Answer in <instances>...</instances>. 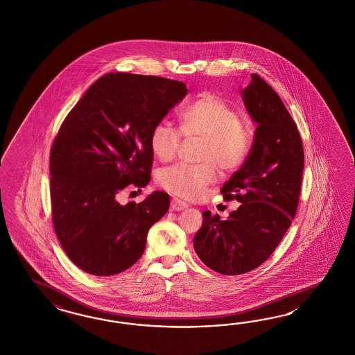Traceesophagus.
<instances>
[{"label": "esophagus", "mask_w": 355, "mask_h": 355, "mask_svg": "<svg viewBox=\"0 0 355 355\" xmlns=\"http://www.w3.org/2000/svg\"><path fill=\"white\" fill-rule=\"evenodd\" d=\"M188 207V205L182 201V200H179V198H173L171 200V210L173 211H182L184 209H187Z\"/></svg>", "instance_id": "esophagus-1"}]
</instances>
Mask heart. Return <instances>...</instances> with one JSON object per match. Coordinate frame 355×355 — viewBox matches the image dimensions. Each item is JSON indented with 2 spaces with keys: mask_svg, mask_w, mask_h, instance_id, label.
<instances>
[{
  "mask_svg": "<svg viewBox=\"0 0 355 355\" xmlns=\"http://www.w3.org/2000/svg\"><path fill=\"white\" fill-rule=\"evenodd\" d=\"M180 132L171 123L161 121L150 132V149L162 162L171 161L188 139H202L197 164L176 163L163 168L158 182L164 191L185 200H200L218 179V167L224 173L237 171L246 162L253 136L240 114L213 93H203L180 114Z\"/></svg>",
  "mask_w": 355,
  "mask_h": 355,
  "instance_id": "b5f03b06",
  "label": "heart"
}]
</instances>
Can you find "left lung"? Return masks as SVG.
I'll use <instances>...</instances> for the list:
<instances>
[{
  "label": "left lung",
  "instance_id": "obj_1",
  "mask_svg": "<svg viewBox=\"0 0 355 355\" xmlns=\"http://www.w3.org/2000/svg\"><path fill=\"white\" fill-rule=\"evenodd\" d=\"M258 127L250 154L224 182V201L241 205L222 220L203 213L193 246L203 263L223 275L249 272L266 262L297 213L304 154L297 124L279 94L258 75L241 92Z\"/></svg>",
  "mask_w": 355,
  "mask_h": 355
}]
</instances>
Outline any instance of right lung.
<instances>
[{"instance_id":"obj_1","label":"right lung","mask_w":355,"mask_h":355,"mask_svg":"<svg viewBox=\"0 0 355 355\" xmlns=\"http://www.w3.org/2000/svg\"><path fill=\"white\" fill-rule=\"evenodd\" d=\"M185 94L182 81L109 72L62 122L51 149V218L64 253L83 271L110 276L130 268L167 213V193L127 205L118 196L150 180V132Z\"/></svg>"}]
</instances>
